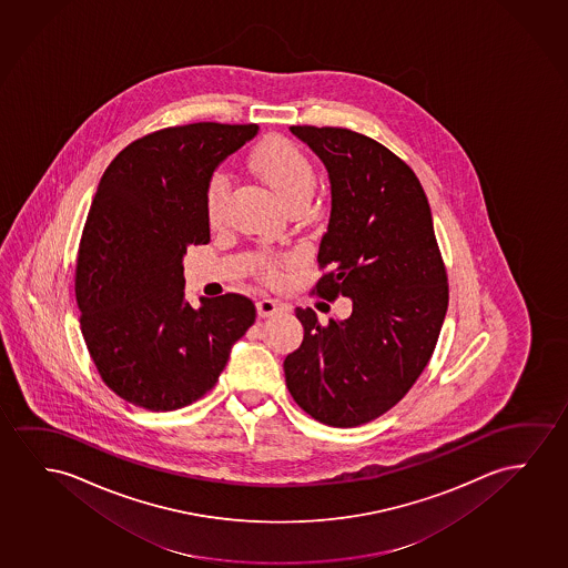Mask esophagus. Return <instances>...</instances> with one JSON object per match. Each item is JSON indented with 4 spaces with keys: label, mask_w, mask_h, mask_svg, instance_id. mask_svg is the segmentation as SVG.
I'll use <instances>...</instances> for the list:
<instances>
[{
    "label": "esophagus",
    "mask_w": 568,
    "mask_h": 568,
    "mask_svg": "<svg viewBox=\"0 0 568 568\" xmlns=\"http://www.w3.org/2000/svg\"><path fill=\"white\" fill-rule=\"evenodd\" d=\"M255 306H257V316L260 318H267V316L285 311V305L281 301H275V298H262V301H257Z\"/></svg>",
    "instance_id": "34e87169"
}]
</instances>
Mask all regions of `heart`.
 I'll return each mask as SVG.
<instances>
[{"label": "heart", "mask_w": 568, "mask_h": 568, "mask_svg": "<svg viewBox=\"0 0 568 568\" xmlns=\"http://www.w3.org/2000/svg\"><path fill=\"white\" fill-rule=\"evenodd\" d=\"M257 178L272 187L273 193L287 206L306 203L314 191V168L295 144L281 136H270L252 152L250 160ZM231 195V178L214 172L205 185V214L211 224H219L226 214ZM265 277L277 280V263H265Z\"/></svg>", "instance_id": "heart-1"}]
</instances>
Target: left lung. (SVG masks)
Masks as SVG:
<instances>
[{
    "instance_id": "8db88e82",
    "label": "left lung",
    "mask_w": 568,
    "mask_h": 568,
    "mask_svg": "<svg viewBox=\"0 0 568 568\" xmlns=\"http://www.w3.org/2000/svg\"><path fill=\"white\" fill-rule=\"evenodd\" d=\"M328 172L332 211L316 293L352 314L322 326L296 308L301 347L283 363L295 403L322 424L354 428L403 398L428 365L447 313V275L428 199L400 158L359 132L291 126Z\"/></svg>"
}]
</instances>
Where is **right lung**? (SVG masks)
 I'll use <instances>...</instances> for the list:
<instances>
[{"instance_id": "right-lung-1", "label": "right lung", "mask_w": 568, "mask_h": 568, "mask_svg": "<svg viewBox=\"0 0 568 568\" xmlns=\"http://www.w3.org/2000/svg\"><path fill=\"white\" fill-rule=\"evenodd\" d=\"M257 124L195 123L134 140L99 181L83 229L75 301L83 339L115 395L146 410L183 408L219 381L254 324L247 296L185 301L183 255L209 244L205 185Z\"/></svg>"}]
</instances>
